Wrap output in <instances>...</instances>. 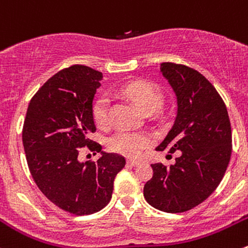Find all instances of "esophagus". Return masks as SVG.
<instances>
[{
	"label": "esophagus",
	"instance_id": "obj_1",
	"mask_svg": "<svg viewBox=\"0 0 248 248\" xmlns=\"http://www.w3.org/2000/svg\"><path fill=\"white\" fill-rule=\"evenodd\" d=\"M127 164H129V165H131V166H137V165H140V161H137V160H127Z\"/></svg>",
	"mask_w": 248,
	"mask_h": 248
}]
</instances>
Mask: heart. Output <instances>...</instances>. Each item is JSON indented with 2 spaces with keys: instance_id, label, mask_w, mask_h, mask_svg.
Here are the masks:
<instances>
[{
  "instance_id": "obj_1",
  "label": "heart",
  "mask_w": 248,
  "mask_h": 248,
  "mask_svg": "<svg viewBox=\"0 0 248 248\" xmlns=\"http://www.w3.org/2000/svg\"><path fill=\"white\" fill-rule=\"evenodd\" d=\"M121 93L135 102L144 113H153L163 102L161 93L149 83L143 80H134L124 84ZM109 101L106 96H101L93 105V118L100 127L109 125ZM151 139L142 132L119 131L111 136L107 141L109 151L122 154L129 158H137L142 152L148 148Z\"/></svg>"
}]
</instances>
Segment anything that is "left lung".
Masks as SVG:
<instances>
[{
    "label": "left lung",
    "mask_w": 248,
    "mask_h": 248,
    "mask_svg": "<svg viewBox=\"0 0 248 248\" xmlns=\"http://www.w3.org/2000/svg\"><path fill=\"white\" fill-rule=\"evenodd\" d=\"M177 99L175 122L156 151H181L173 165L152 164L153 177L143 195L151 206L169 213L185 212L206 200L224 176L232 155V126L224 101L198 71L160 63Z\"/></svg>",
    "instance_id": "8db88e82"
}]
</instances>
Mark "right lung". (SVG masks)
<instances>
[{
	"instance_id": "add662e5",
	"label": "right lung",
	"mask_w": 248,
	"mask_h": 248,
	"mask_svg": "<svg viewBox=\"0 0 248 248\" xmlns=\"http://www.w3.org/2000/svg\"><path fill=\"white\" fill-rule=\"evenodd\" d=\"M102 73L84 65L59 71L29 104L23 144L29 169L40 190L58 207L77 216L92 215L109 202L124 156L102 152L89 140L96 130L93 100ZM102 154L96 162H79V148ZM96 154V153H95Z\"/></svg>"
}]
</instances>
